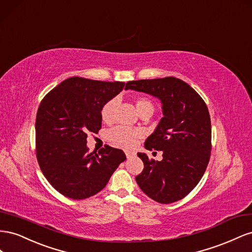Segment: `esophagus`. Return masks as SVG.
<instances>
[{
	"label": "esophagus",
	"mask_w": 252,
	"mask_h": 252,
	"mask_svg": "<svg viewBox=\"0 0 252 252\" xmlns=\"http://www.w3.org/2000/svg\"><path fill=\"white\" fill-rule=\"evenodd\" d=\"M125 153H126V155L127 158H131V157H133V156L136 155V153L133 152V151H128V150H126Z\"/></svg>",
	"instance_id": "1"
}]
</instances>
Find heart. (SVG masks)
Masks as SVG:
<instances>
[{
    "instance_id": "b5f03b06",
    "label": "heart",
    "mask_w": 252,
    "mask_h": 252,
    "mask_svg": "<svg viewBox=\"0 0 252 252\" xmlns=\"http://www.w3.org/2000/svg\"><path fill=\"white\" fill-rule=\"evenodd\" d=\"M136 109L138 113L141 114L147 110H154V105L151 102V100L146 97H138L135 100ZM117 106V99L113 98L106 101L100 111V116L104 122H111L114 119V113L115 109ZM141 132L139 130H135V128L127 127L125 126H117L112 127L111 130L107 132V138H109L113 143L116 146L130 149L136 146V143L141 137Z\"/></svg>"
}]
</instances>
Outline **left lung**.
Here are the masks:
<instances>
[{"label": "left lung", "mask_w": 252, "mask_h": 252, "mask_svg": "<svg viewBox=\"0 0 252 252\" xmlns=\"http://www.w3.org/2000/svg\"><path fill=\"white\" fill-rule=\"evenodd\" d=\"M126 89L147 93L162 103L163 117L145 142L147 150L162 151V160L137 153L143 170L136 182L157 203L184 198L199 183L210 159L211 121L205 101L175 77L128 81Z\"/></svg>", "instance_id": "1"}]
</instances>
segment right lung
Here are the masks:
<instances>
[{
	"mask_svg": "<svg viewBox=\"0 0 252 252\" xmlns=\"http://www.w3.org/2000/svg\"><path fill=\"white\" fill-rule=\"evenodd\" d=\"M125 84L71 77L42 99L35 118V155L42 173L62 195H95L126 160L120 149L105 145L90 153L86 147L88 133L101 128V107Z\"/></svg>",
	"mask_w": 252,
	"mask_h": 252,
	"instance_id": "right-lung-1",
	"label": "right lung"
}]
</instances>
